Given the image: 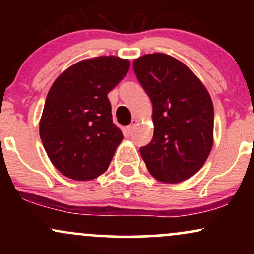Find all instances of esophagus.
Instances as JSON below:
<instances>
[{
  "label": "esophagus",
  "instance_id": "obj_1",
  "mask_svg": "<svg viewBox=\"0 0 254 254\" xmlns=\"http://www.w3.org/2000/svg\"><path fill=\"white\" fill-rule=\"evenodd\" d=\"M137 122H138V121H137V118H133L132 122H131V124L129 125V127H127V130L129 131V132H131V130L133 129V127H135V125L137 124Z\"/></svg>",
  "mask_w": 254,
  "mask_h": 254
}]
</instances>
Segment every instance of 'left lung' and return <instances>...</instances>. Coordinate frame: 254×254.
<instances>
[{"mask_svg":"<svg viewBox=\"0 0 254 254\" xmlns=\"http://www.w3.org/2000/svg\"><path fill=\"white\" fill-rule=\"evenodd\" d=\"M133 70L153 105L154 135L139 149L149 173L177 184L197 173L214 143V106L202 81L170 55L148 54Z\"/></svg>","mask_w":254,"mask_h":254,"instance_id":"1","label":"left lung"}]
</instances>
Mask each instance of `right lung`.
<instances>
[{
  "label": "right lung",
  "mask_w": 254,
  "mask_h": 254,
  "mask_svg": "<svg viewBox=\"0 0 254 254\" xmlns=\"http://www.w3.org/2000/svg\"><path fill=\"white\" fill-rule=\"evenodd\" d=\"M129 68V60L94 57L72 64L52 83L39 135L52 165L63 176L86 182L109 168L124 137L113 124L107 94Z\"/></svg>",
  "instance_id": "obj_1"
}]
</instances>
